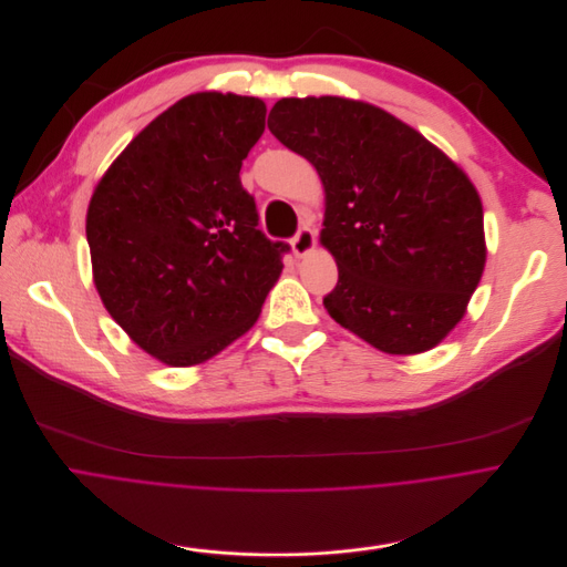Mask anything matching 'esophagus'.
I'll return each instance as SVG.
<instances>
[{"instance_id":"1","label":"esophagus","mask_w":567,"mask_h":567,"mask_svg":"<svg viewBox=\"0 0 567 567\" xmlns=\"http://www.w3.org/2000/svg\"><path fill=\"white\" fill-rule=\"evenodd\" d=\"M315 241H317L315 230L310 228V225H301V228L297 230V235L290 241L292 244V252L297 257H303V255H308L315 248Z\"/></svg>"}]
</instances>
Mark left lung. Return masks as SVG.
Here are the masks:
<instances>
[{
  "label": "left lung",
  "instance_id": "left-lung-1",
  "mask_svg": "<svg viewBox=\"0 0 567 567\" xmlns=\"http://www.w3.org/2000/svg\"><path fill=\"white\" fill-rule=\"evenodd\" d=\"M268 130L315 165L326 189L321 244L339 270L323 297L328 315L391 355L440 344L487 257L483 203L465 172L358 100L281 97Z\"/></svg>",
  "mask_w": 567,
  "mask_h": 567
}]
</instances>
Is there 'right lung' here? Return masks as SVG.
Instances as JSON below:
<instances>
[{
  "instance_id": "obj_1",
  "label": "right lung",
  "mask_w": 567,
  "mask_h": 567,
  "mask_svg": "<svg viewBox=\"0 0 567 567\" xmlns=\"http://www.w3.org/2000/svg\"><path fill=\"white\" fill-rule=\"evenodd\" d=\"M266 104L194 93L113 161L86 212L93 281L109 315L169 367L209 360L250 330L290 250L257 225L244 158Z\"/></svg>"
}]
</instances>
